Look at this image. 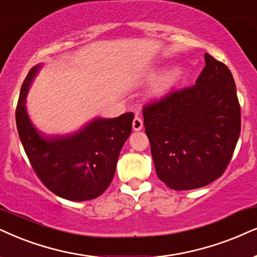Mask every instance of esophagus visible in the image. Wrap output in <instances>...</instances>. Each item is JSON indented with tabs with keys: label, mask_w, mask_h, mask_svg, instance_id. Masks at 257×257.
Returning a JSON list of instances; mask_svg holds the SVG:
<instances>
[{
	"label": "esophagus",
	"mask_w": 257,
	"mask_h": 257,
	"mask_svg": "<svg viewBox=\"0 0 257 257\" xmlns=\"http://www.w3.org/2000/svg\"><path fill=\"white\" fill-rule=\"evenodd\" d=\"M142 126H144V121H142L139 116H135L134 121H133V129H134L135 132H139L141 131Z\"/></svg>",
	"instance_id": "1"
}]
</instances>
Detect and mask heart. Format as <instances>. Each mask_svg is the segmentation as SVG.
<instances>
[{
  "mask_svg": "<svg viewBox=\"0 0 257 257\" xmlns=\"http://www.w3.org/2000/svg\"><path fill=\"white\" fill-rule=\"evenodd\" d=\"M157 74V71H153L151 73V77H154ZM184 71L180 66H172L170 69L164 71L160 76L157 78L154 84V93L157 95H161V93L167 92L171 89L177 85L180 82V79L183 78Z\"/></svg>",
  "mask_w": 257,
  "mask_h": 257,
  "instance_id": "b5f03b06",
  "label": "heart"
}]
</instances>
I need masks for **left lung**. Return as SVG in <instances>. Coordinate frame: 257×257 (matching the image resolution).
I'll use <instances>...</instances> for the list:
<instances>
[{"mask_svg": "<svg viewBox=\"0 0 257 257\" xmlns=\"http://www.w3.org/2000/svg\"><path fill=\"white\" fill-rule=\"evenodd\" d=\"M193 86L142 109L159 179L172 190L203 187L228 167L241 133V108L230 70L210 54Z\"/></svg>", "mask_w": 257, "mask_h": 257, "instance_id": "obj_1", "label": "left lung"}]
</instances>
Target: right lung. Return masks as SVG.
<instances>
[{
    "label": "right lung",
    "instance_id": "obj_1",
    "mask_svg": "<svg viewBox=\"0 0 257 257\" xmlns=\"http://www.w3.org/2000/svg\"><path fill=\"white\" fill-rule=\"evenodd\" d=\"M41 69L29 71L16 106V126L32 167L48 190L64 199L83 201L100 196L115 175L119 152L129 138L134 113L96 117L67 135H47L35 128L26 109L28 90Z\"/></svg>",
    "mask_w": 257,
    "mask_h": 257
}]
</instances>
